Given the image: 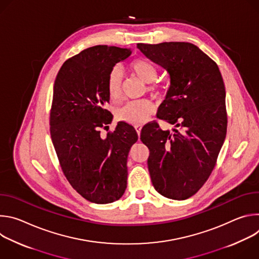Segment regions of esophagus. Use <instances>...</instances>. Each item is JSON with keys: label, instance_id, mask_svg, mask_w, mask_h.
Here are the masks:
<instances>
[{"label": "esophagus", "instance_id": "esophagus-1", "mask_svg": "<svg viewBox=\"0 0 259 259\" xmlns=\"http://www.w3.org/2000/svg\"><path fill=\"white\" fill-rule=\"evenodd\" d=\"M134 128H135V130H136V132H137V134L139 135L140 134V131H141V125H135L134 126Z\"/></svg>", "mask_w": 259, "mask_h": 259}]
</instances>
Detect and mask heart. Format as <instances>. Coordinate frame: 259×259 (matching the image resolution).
<instances>
[{
	"mask_svg": "<svg viewBox=\"0 0 259 259\" xmlns=\"http://www.w3.org/2000/svg\"><path fill=\"white\" fill-rule=\"evenodd\" d=\"M131 70L144 83L149 84L156 80L157 69L153 63L145 59L134 60L130 64ZM123 71L120 67H114L107 77V92L113 100H118L122 94ZM151 90H157V87H151ZM154 110L153 103L147 99L133 100L125 103L117 110V119L132 125H139L145 122Z\"/></svg>",
	"mask_w": 259,
	"mask_h": 259,
	"instance_id": "b5f03b06",
	"label": "heart"
}]
</instances>
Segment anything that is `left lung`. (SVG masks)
Returning a JSON list of instances; mask_svg holds the SVG:
<instances>
[{"label":"left lung","instance_id":"left-lung-1","mask_svg":"<svg viewBox=\"0 0 259 259\" xmlns=\"http://www.w3.org/2000/svg\"><path fill=\"white\" fill-rule=\"evenodd\" d=\"M142 54L167 70L170 86L158 118L174 125H145L141 141L155 190L172 200L194 196L210 176L228 127L226 89L217 64L186 42L137 44Z\"/></svg>","mask_w":259,"mask_h":259}]
</instances>
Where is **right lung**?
<instances>
[{"label":"right lung","mask_w":259,"mask_h":259,"mask_svg":"<svg viewBox=\"0 0 259 259\" xmlns=\"http://www.w3.org/2000/svg\"><path fill=\"white\" fill-rule=\"evenodd\" d=\"M131 53L115 46L87 48L62 64L54 82L50 133L55 152L71 187L96 204L119 200L127 188V158L137 133L125 122L104 137L100 128L113 120L105 109L108 73Z\"/></svg>","instance_id":"obj_1"}]
</instances>
